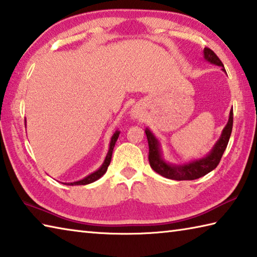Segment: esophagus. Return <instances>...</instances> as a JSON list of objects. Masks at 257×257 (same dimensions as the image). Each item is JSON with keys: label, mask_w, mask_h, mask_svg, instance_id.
I'll return each instance as SVG.
<instances>
[{"label": "esophagus", "mask_w": 257, "mask_h": 257, "mask_svg": "<svg viewBox=\"0 0 257 257\" xmlns=\"http://www.w3.org/2000/svg\"><path fill=\"white\" fill-rule=\"evenodd\" d=\"M132 114H133V116L134 118H138L139 116V113H138V111H136V110H134L133 112H132Z\"/></svg>", "instance_id": "esophagus-1"}]
</instances>
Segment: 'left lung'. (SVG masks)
<instances>
[{
	"label": "left lung",
	"instance_id": "8db88e82",
	"mask_svg": "<svg viewBox=\"0 0 257 257\" xmlns=\"http://www.w3.org/2000/svg\"><path fill=\"white\" fill-rule=\"evenodd\" d=\"M203 55H204V59L208 60V62H210L211 64L218 65V66L222 67V71L226 72L221 60L218 58V56L214 54L211 49L208 47L204 48ZM232 120H234V113H232V110H230L229 119H228L226 127L223 128L220 138H219V141L214 144L211 152H210L206 157L189 162L183 165H172V164H169V163H166L164 161V158L162 157L160 142L157 141V138L154 136L151 130L146 128L145 133H146L147 141H148V147H149L148 160H149L151 167L156 172V173L166 177V179L176 180V181L197 180L199 177L208 174L209 172H211L218 166L219 162H220L222 157V154L227 148V145H228V142H229L231 130H232Z\"/></svg>",
	"mask_w": 257,
	"mask_h": 257
}]
</instances>
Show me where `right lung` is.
<instances>
[{
    "mask_svg": "<svg viewBox=\"0 0 257 257\" xmlns=\"http://www.w3.org/2000/svg\"><path fill=\"white\" fill-rule=\"evenodd\" d=\"M119 134H120V132H118V130H116V132L113 134V136L111 137V142H110L108 154H106L103 164L101 165V167H100L99 170H96L95 172H93V173H91L90 175L85 176L83 180L76 181V182H72V183H64V184H67V185H85V184H90V183H92V182H94L96 180H99L102 175H104L106 170H108V166L110 165L111 157H112V152H113V148H114V145H115L116 139H118V137H119Z\"/></svg>",
    "mask_w": 257,
    "mask_h": 257,
    "instance_id": "1",
    "label": "right lung"
}]
</instances>
